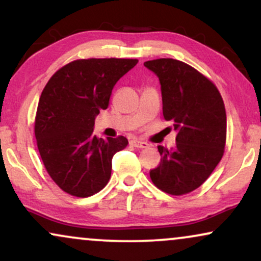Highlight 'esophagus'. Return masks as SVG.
I'll return each instance as SVG.
<instances>
[{
	"label": "esophagus",
	"mask_w": 261,
	"mask_h": 261,
	"mask_svg": "<svg viewBox=\"0 0 261 261\" xmlns=\"http://www.w3.org/2000/svg\"><path fill=\"white\" fill-rule=\"evenodd\" d=\"M130 145H133L134 147H138V148H146V147H148V144L147 143L139 140V139H133V140H130Z\"/></svg>",
	"instance_id": "1"
}]
</instances>
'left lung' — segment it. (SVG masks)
Masks as SVG:
<instances>
[{
  "instance_id": "obj_1",
  "label": "left lung",
  "mask_w": 261,
  "mask_h": 261,
  "mask_svg": "<svg viewBox=\"0 0 261 261\" xmlns=\"http://www.w3.org/2000/svg\"><path fill=\"white\" fill-rule=\"evenodd\" d=\"M144 66L160 79L163 116L177 132L175 147L158 146L161 163L150 171L151 180L169 194H187L207 180L224 153V103L217 87L182 61L158 59Z\"/></svg>"
}]
</instances>
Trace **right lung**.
Returning <instances> with one entry per match:
<instances>
[{
  "label": "right lung",
  "mask_w": 261,
  "mask_h": 261,
  "mask_svg": "<svg viewBox=\"0 0 261 261\" xmlns=\"http://www.w3.org/2000/svg\"><path fill=\"white\" fill-rule=\"evenodd\" d=\"M138 60L73 61L50 77L37 108L35 135L50 177L70 195L87 198L106 187L124 137L97 138L94 120L109 106L115 84Z\"/></svg>",
  "instance_id": "obj_1"
}]
</instances>
